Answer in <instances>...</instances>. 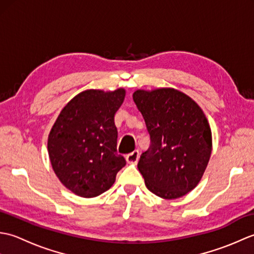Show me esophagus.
Segmentation results:
<instances>
[{"label":"esophagus","instance_id":"1","mask_svg":"<svg viewBox=\"0 0 254 254\" xmlns=\"http://www.w3.org/2000/svg\"><path fill=\"white\" fill-rule=\"evenodd\" d=\"M139 158V153L138 150H134V152L127 154L126 156V159L128 164H136L137 160Z\"/></svg>","mask_w":254,"mask_h":254}]
</instances>
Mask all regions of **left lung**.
Wrapping results in <instances>:
<instances>
[{
  "label": "left lung",
  "instance_id": "1",
  "mask_svg": "<svg viewBox=\"0 0 254 254\" xmlns=\"http://www.w3.org/2000/svg\"><path fill=\"white\" fill-rule=\"evenodd\" d=\"M150 145L137 168L148 190L163 198H178L197 186L212 153V132L201 108L174 88L133 94Z\"/></svg>",
  "mask_w": 254,
  "mask_h": 254
}]
</instances>
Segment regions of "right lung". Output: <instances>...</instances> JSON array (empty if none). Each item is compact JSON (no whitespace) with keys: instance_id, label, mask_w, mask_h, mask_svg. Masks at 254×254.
<instances>
[{"instance_id":"1","label":"right lung","mask_w":254,"mask_h":254,"mask_svg":"<svg viewBox=\"0 0 254 254\" xmlns=\"http://www.w3.org/2000/svg\"><path fill=\"white\" fill-rule=\"evenodd\" d=\"M124 97L122 88L85 90L63 108L51 128L48 150L52 168L76 195L95 197L109 190L127 164L117 154L115 124Z\"/></svg>"}]
</instances>
